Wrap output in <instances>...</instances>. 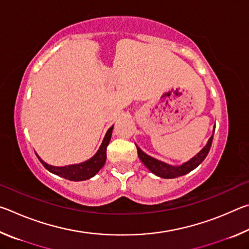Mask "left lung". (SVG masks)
I'll return each instance as SVG.
<instances>
[{
  "label": "left lung",
  "mask_w": 249,
  "mask_h": 249,
  "mask_svg": "<svg viewBox=\"0 0 249 249\" xmlns=\"http://www.w3.org/2000/svg\"><path fill=\"white\" fill-rule=\"evenodd\" d=\"M214 130H215V128H214ZM212 141H213V135L210 137V140L208 141V144H206L203 148H202L199 153L195 156V157L191 158L189 161L184 162L180 166L168 165L166 162H162L160 161V160L150 157V156L145 154L140 147H137V154H138V157H140V159L142 160V162L144 163V165L148 168L154 175L160 177V178L174 179V178H178V177L187 175L188 172L196 169V168L205 159L206 156H208L211 146H212Z\"/></svg>",
  "instance_id": "obj_1"
}]
</instances>
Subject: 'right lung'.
Wrapping results in <instances>:
<instances>
[{
    "instance_id": "obj_1",
    "label": "right lung",
    "mask_w": 249,
    "mask_h": 249,
    "mask_svg": "<svg viewBox=\"0 0 249 249\" xmlns=\"http://www.w3.org/2000/svg\"><path fill=\"white\" fill-rule=\"evenodd\" d=\"M113 126H111L107 132V134H105L104 140L102 142V144H101L99 150L96 151V154L93 156V157L84 162L75 163V165L64 166V167H56V166H52V165H48V163H46L44 160L40 159V157L37 154L36 156L38 157L40 162L43 163V166L46 168V169L52 172V174L62 177V178L68 179L70 181H83V180L90 179L98 174L101 168L104 166L105 160H107V147L108 145L109 141H111Z\"/></svg>"
}]
</instances>
